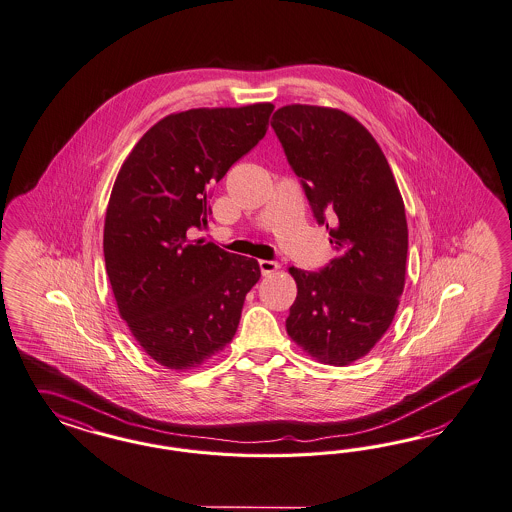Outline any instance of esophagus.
<instances>
[{
	"instance_id": "obj_1",
	"label": "esophagus",
	"mask_w": 512,
	"mask_h": 512,
	"mask_svg": "<svg viewBox=\"0 0 512 512\" xmlns=\"http://www.w3.org/2000/svg\"><path fill=\"white\" fill-rule=\"evenodd\" d=\"M259 268H261L263 276H270V274L278 272L279 264L276 261H259Z\"/></svg>"
}]
</instances>
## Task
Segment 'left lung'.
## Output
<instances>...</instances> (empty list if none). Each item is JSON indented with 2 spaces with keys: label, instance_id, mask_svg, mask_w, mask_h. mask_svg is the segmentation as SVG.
I'll return each instance as SVG.
<instances>
[{
  "label": "left lung",
  "instance_id": "8db88e82",
  "mask_svg": "<svg viewBox=\"0 0 512 512\" xmlns=\"http://www.w3.org/2000/svg\"><path fill=\"white\" fill-rule=\"evenodd\" d=\"M270 124L338 251L319 272L289 266L298 293L287 334L317 362L349 366L383 338L400 304L402 193L377 140L351 114L295 103L276 110Z\"/></svg>",
  "mask_w": 512,
  "mask_h": 512
}]
</instances>
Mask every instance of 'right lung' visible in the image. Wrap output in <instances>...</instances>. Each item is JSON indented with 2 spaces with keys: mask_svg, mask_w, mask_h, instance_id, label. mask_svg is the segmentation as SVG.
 <instances>
[{
  "mask_svg": "<svg viewBox=\"0 0 512 512\" xmlns=\"http://www.w3.org/2000/svg\"><path fill=\"white\" fill-rule=\"evenodd\" d=\"M272 103L174 112L125 157L110 193L103 251L110 287L129 332L174 372L219 355L261 278L255 259L191 240L208 225V195L259 144Z\"/></svg>",
  "mask_w": 512,
  "mask_h": 512,
  "instance_id": "add662e5",
  "label": "right lung"
}]
</instances>
